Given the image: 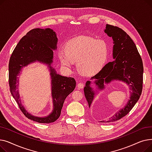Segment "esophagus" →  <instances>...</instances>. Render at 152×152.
Listing matches in <instances>:
<instances>
[{"label": "esophagus", "instance_id": "1", "mask_svg": "<svg viewBox=\"0 0 152 152\" xmlns=\"http://www.w3.org/2000/svg\"><path fill=\"white\" fill-rule=\"evenodd\" d=\"M77 88H78L79 89H83V87H84V84L82 83H79L77 84Z\"/></svg>", "mask_w": 152, "mask_h": 152}]
</instances>
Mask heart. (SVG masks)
<instances>
[{
	"label": "heart",
	"instance_id": "b5f03b06",
	"mask_svg": "<svg viewBox=\"0 0 152 152\" xmlns=\"http://www.w3.org/2000/svg\"><path fill=\"white\" fill-rule=\"evenodd\" d=\"M108 53V46L105 41L80 36L66 42L65 49L58 52V58L66 68H71L76 61L77 68L81 74L92 76L105 66Z\"/></svg>",
	"mask_w": 152,
	"mask_h": 152
}]
</instances>
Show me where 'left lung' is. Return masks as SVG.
I'll use <instances>...</instances> for the list:
<instances>
[{"instance_id":"obj_1","label":"left lung","mask_w":152,"mask_h":152,"mask_svg":"<svg viewBox=\"0 0 152 152\" xmlns=\"http://www.w3.org/2000/svg\"><path fill=\"white\" fill-rule=\"evenodd\" d=\"M104 31L113 40V57L115 60L107 63L91 79H94V83L100 90L105 88V84H108L113 80H119L129 85L131 91L130 99L126 105L107 121L110 123L119 120L128 114L139 100L142 91L143 67L136 46L124 31L107 24ZM91 84L90 81H87L84 88L89 108L95 95Z\"/></svg>"}]
</instances>
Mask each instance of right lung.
<instances>
[{
    "mask_svg": "<svg viewBox=\"0 0 152 152\" xmlns=\"http://www.w3.org/2000/svg\"><path fill=\"white\" fill-rule=\"evenodd\" d=\"M57 34L50 28L31 29L21 39L9 61V81L12 96L25 116L39 123H50L57 120L60 116L65 100L76 87V81L73 77L57 74L51 66L53 57V50L57 49ZM36 61L47 64L51 72L54 109L53 112L45 117H35L29 114L22 105L17 90L18 76L21 69Z\"/></svg>",
    "mask_w": 152,
    "mask_h": 152,
    "instance_id": "right-lung-1",
    "label": "right lung"
}]
</instances>
